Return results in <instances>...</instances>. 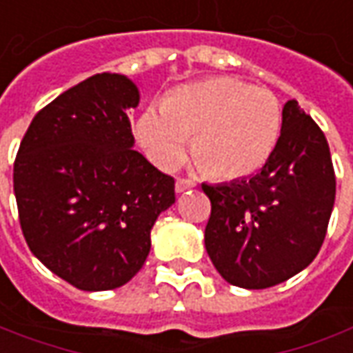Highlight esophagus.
<instances>
[{"mask_svg":"<svg viewBox=\"0 0 353 353\" xmlns=\"http://www.w3.org/2000/svg\"><path fill=\"white\" fill-rule=\"evenodd\" d=\"M196 187V181L195 179H189V177H179L176 181V191L177 193H183L187 189H193Z\"/></svg>","mask_w":353,"mask_h":353,"instance_id":"obj_1","label":"esophagus"}]
</instances>
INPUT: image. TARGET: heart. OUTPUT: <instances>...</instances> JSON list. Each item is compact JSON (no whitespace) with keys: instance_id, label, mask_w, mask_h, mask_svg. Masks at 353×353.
<instances>
[{"instance_id":"obj_1","label":"heart","mask_w":353,"mask_h":353,"mask_svg":"<svg viewBox=\"0 0 353 353\" xmlns=\"http://www.w3.org/2000/svg\"><path fill=\"white\" fill-rule=\"evenodd\" d=\"M282 129L280 102L263 86L212 77L181 86L162 108H148L137 133L152 162L164 170L183 158L193 135V157L220 179L255 174L274 152Z\"/></svg>"}]
</instances>
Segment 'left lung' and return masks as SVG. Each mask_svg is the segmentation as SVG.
<instances>
[{"label":"left lung","instance_id":"obj_1","mask_svg":"<svg viewBox=\"0 0 353 353\" xmlns=\"http://www.w3.org/2000/svg\"><path fill=\"white\" fill-rule=\"evenodd\" d=\"M201 187L210 199L205 245L212 265L234 286L263 290L317 257L336 177L325 133L288 100L278 145L257 176Z\"/></svg>","mask_w":353,"mask_h":353}]
</instances>
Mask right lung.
Here are the masks:
<instances>
[{"mask_svg":"<svg viewBox=\"0 0 353 353\" xmlns=\"http://www.w3.org/2000/svg\"><path fill=\"white\" fill-rule=\"evenodd\" d=\"M123 75L88 77L32 119L13 166L19 222L30 251L85 292L127 284L145 265L150 230L176 201L174 177L133 148Z\"/></svg>","mask_w":353,"mask_h":353,"instance_id":"right-lung-1","label":"right lung"}]
</instances>
